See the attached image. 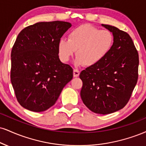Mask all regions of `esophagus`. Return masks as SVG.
Here are the masks:
<instances>
[{
  "label": "esophagus",
  "instance_id": "1",
  "mask_svg": "<svg viewBox=\"0 0 146 146\" xmlns=\"http://www.w3.org/2000/svg\"><path fill=\"white\" fill-rule=\"evenodd\" d=\"M80 71H78V69H75V68L73 69V76H74V78H77V77H78L79 75H80Z\"/></svg>",
  "mask_w": 146,
  "mask_h": 146
}]
</instances>
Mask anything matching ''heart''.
Instances as JSON below:
<instances>
[{
    "mask_svg": "<svg viewBox=\"0 0 146 146\" xmlns=\"http://www.w3.org/2000/svg\"><path fill=\"white\" fill-rule=\"evenodd\" d=\"M114 37L111 31L90 25L80 26L72 30L68 40L62 38L58 44V53L62 62H67L76 51L75 64L92 67L110 53Z\"/></svg>",
    "mask_w": 146,
    "mask_h": 146,
    "instance_id": "heart-1",
    "label": "heart"
}]
</instances>
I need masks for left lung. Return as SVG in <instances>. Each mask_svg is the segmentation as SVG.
I'll return each instance as SVG.
<instances>
[{
	"label": "left lung",
	"instance_id": "left-lung-1",
	"mask_svg": "<svg viewBox=\"0 0 146 146\" xmlns=\"http://www.w3.org/2000/svg\"><path fill=\"white\" fill-rule=\"evenodd\" d=\"M102 26L113 34V45L97 65L81 72L80 95L89 110L105 115L121 110L129 102L138 80L139 54L128 33L115 26Z\"/></svg>",
	"mask_w": 146,
	"mask_h": 146
}]
</instances>
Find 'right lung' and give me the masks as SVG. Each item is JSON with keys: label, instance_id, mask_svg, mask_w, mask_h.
Masks as SVG:
<instances>
[{"label": "right lung", "instance_id": "right-lung-1", "mask_svg": "<svg viewBox=\"0 0 146 146\" xmlns=\"http://www.w3.org/2000/svg\"><path fill=\"white\" fill-rule=\"evenodd\" d=\"M71 26L62 21L38 22L19 33L11 54V82L17 101L26 110H48L73 78V68L60 60L58 53V42Z\"/></svg>", "mask_w": 146, "mask_h": 146}]
</instances>
